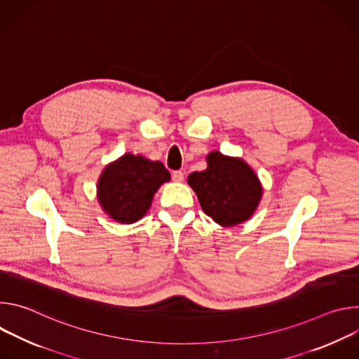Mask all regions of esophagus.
<instances>
[{
  "mask_svg": "<svg viewBox=\"0 0 359 359\" xmlns=\"http://www.w3.org/2000/svg\"><path fill=\"white\" fill-rule=\"evenodd\" d=\"M172 179H173V182H183V179H184V173L182 172V170H175L173 173H172Z\"/></svg>",
  "mask_w": 359,
  "mask_h": 359,
  "instance_id": "esophagus-1",
  "label": "esophagus"
}]
</instances>
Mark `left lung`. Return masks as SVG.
Segmentation results:
<instances>
[{
    "label": "left lung",
    "instance_id": "1",
    "mask_svg": "<svg viewBox=\"0 0 359 359\" xmlns=\"http://www.w3.org/2000/svg\"><path fill=\"white\" fill-rule=\"evenodd\" d=\"M187 182L203 212L224 227L247 220L259 206L263 193L257 176L247 163L220 151H212L208 169L193 172Z\"/></svg>",
    "mask_w": 359,
    "mask_h": 359
}]
</instances>
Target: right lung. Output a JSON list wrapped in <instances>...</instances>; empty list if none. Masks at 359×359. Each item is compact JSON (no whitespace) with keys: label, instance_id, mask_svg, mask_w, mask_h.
Instances as JSON below:
<instances>
[{"label":"right lung","instance_id":"right-lung-1","mask_svg":"<svg viewBox=\"0 0 359 359\" xmlns=\"http://www.w3.org/2000/svg\"><path fill=\"white\" fill-rule=\"evenodd\" d=\"M169 180L170 173L161 162L128 153L102 173L97 198L112 219L130 224L144 216L153 194Z\"/></svg>","mask_w":359,"mask_h":359}]
</instances>
